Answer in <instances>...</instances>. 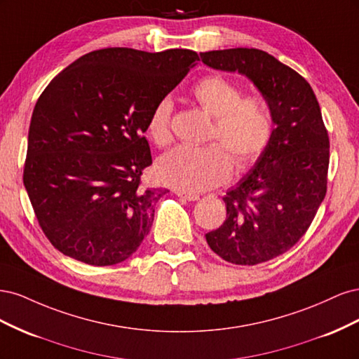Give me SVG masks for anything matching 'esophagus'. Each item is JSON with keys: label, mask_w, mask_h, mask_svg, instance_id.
<instances>
[{"label": "esophagus", "mask_w": 359, "mask_h": 359, "mask_svg": "<svg viewBox=\"0 0 359 359\" xmlns=\"http://www.w3.org/2000/svg\"><path fill=\"white\" fill-rule=\"evenodd\" d=\"M175 194L178 198H181V199H186V201H190V202H194V201H198L199 199V194H194V193H186V191H182V190H175Z\"/></svg>", "instance_id": "34e87169"}]
</instances>
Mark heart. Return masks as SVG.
I'll return each mask as SVG.
<instances>
[{"label": "heart", "instance_id": "b5f03b06", "mask_svg": "<svg viewBox=\"0 0 359 359\" xmlns=\"http://www.w3.org/2000/svg\"><path fill=\"white\" fill-rule=\"evenodd\" d=\"M193 97L214 116L210 139L220 145H180L157 160L156 173L161 182L178 190L203 191L220 186L231 175L229 156L238 170L252 166L266 149L274 124L262 100L241 97V90L222 76H206L199 81ZM170 114L172 102L163 99L148 118V136L160 147L172 139Z\"/></svg>", "mask_w": 359, "mask_h": 359}]
</instances>
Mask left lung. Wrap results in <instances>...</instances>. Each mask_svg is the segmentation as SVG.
Returning a JSON list of instances; mask_svg holds the SVG:
<instances>
[{
    "label": "left lung",
    "mask_w": 359,
    "mask_h": 359,
    "mask_svg": "<svg viewBox=\"0 0 359 359\" xmlns=\"http://www.w3.org/2000/svg\"><path fill=\"white\" fill-rule=\"evenodd\" d=\"M214 70L245 76L262 94L273 137L253 168L226 191L224 223L205 235L214 253L235 265L283 255L307 232L327 194L330 137L310 83L259 49L202 52Z\"/></svg>",
    "instance_id": "1"
}]
</instances>
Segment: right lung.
<instances>
[{"mask_svg":"<svg viewBox=\"0 0 359 359\" xmlns=\"http://www.w3.org/2000/svg\"><path fill=\"white\" fill-rule=\"evenodd\" d=\"M199 61L189 49L107 48L55 76L32 111L24 186L39 224L62 255L94 266L128 259L168 190L144 189L154 106Z\"/></svg>","mask_w":359,"mask_h":359,"instance_id":"add662e5","label":"right lung"}]
</instances>
